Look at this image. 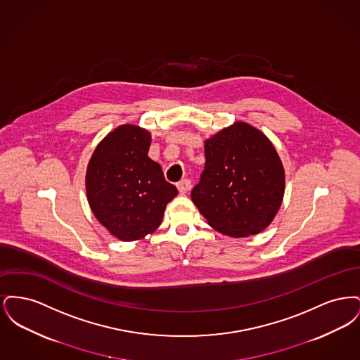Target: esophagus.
I'll return each mask as SVG.
<instances>
[{
	"label": "esophagus",
	"instance_id": "obj_1",
	"mask_svg": "<svg viewBox=\"0 0 360 360\" xmlns=\"http://www.w3.org/2000/svg\"><path fill=\"white\" fill-rule=\"evenodd\" d=\"M176 188L179 190V193H182V194H185V193H188V190L191 188V182H190V179H182V181H179L178 184H176Z\"/></svg>",
	"mask_w": 360,
	"mask_h": 360
}]
</instances>
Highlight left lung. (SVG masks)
<instances>
[{
	"label": "left lung",
	"instance_id": "8db88e82",
	"mask_svg": "<svg viewBox=\"0 0 360 360\" xmlns=\"http://www.w3.org/2000/svg\"><path fill=\"white\" fill-rule=\"evenodd\" d=\"M205 167L191 200L210 226L232 238L262 232L285 193V172L271 141L236 122L205 141Z\"/></svg>",
	"mask_w": 360,
	"mask_h": 360
}]
</instances>
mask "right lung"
<instances>
[{"label": "right lung", "mask_w": 360, "mask_h": 360, "mask_svg": "<svg viewBox=\"0 0 360 360\" xmlns=\"http://www.w3.org/2000/svg\"><path fill=\"white\" fill-rule=\"evenodd\" d=\"M151 135L121 125L94 150L86 193L97 220L117 239L132 241L154 232L166 205L178 194L159 163L148 158Z\"/></svg>", "instance_id": "right-lung-1"}]
</instances>
